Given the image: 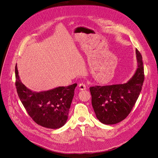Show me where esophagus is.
<instances>
[{
    "instance_id": "34e87169",
    "label": "esophagus",
    "mask_w": 158,
    "mask_h": 158,
    "mask_svg": "<svg viewBox=\"0 0 158 158\" xmlns=\"http://www.w3.org/2000/svg\"><path fill=\"white\" fill-rule=\"evenodd\" d=\"M86 88V85L85 83H81L79 85V89L80 90H85Z\"/></svg>"
}]
</instances>
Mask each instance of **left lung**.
I'll use <instances>...</instances> for the list:
<instances>
[{"label":"left lung","instance_id":"obj_1","mask_svg":"<svg viewBox=\"0 0 158 158\" xmlns=\"http://www.w3.org/2000/svg\"><path fill=\"white\" fill-rule=\"evenodd\" d=\"M136 51L138 68L127 83L89 88L96 116L103 124H114L124 120L129 114L140 94L144 73L142 56L138 49Z\"/></svg>","mask_w":158,"mask_h":158}]
</instances>
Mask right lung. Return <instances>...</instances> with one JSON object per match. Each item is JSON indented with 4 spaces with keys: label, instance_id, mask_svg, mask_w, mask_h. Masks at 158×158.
I'll return each mask as SVG.
<instances>
[{
    "label": "right lung",
    "instance_id": "1",
    "mask_svg": "<svg viewBox=\"0 0 158 158\" xmlns=\"http://www.w3.org/2000/svg\"><path fill=\"white\" fill-rule=\"evenodd\" d=\"M15 73L18 96L33 121L40 126L50 129L63 126L68 118L77 84L36 93L31 91L22 83L17 64Z\"/></svg>",
    "mask_w": 158,
    "mask_h": 158
}]
</instances>
